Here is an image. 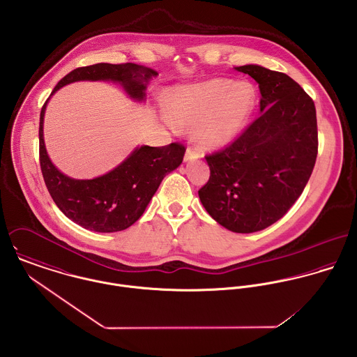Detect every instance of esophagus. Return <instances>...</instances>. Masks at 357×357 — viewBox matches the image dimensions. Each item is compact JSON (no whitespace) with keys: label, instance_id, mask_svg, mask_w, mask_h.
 Masks as SVG:
<instances>
[{"label":"esophagus","instance_id":"esophagus-1","mask_svg":"<svg viewBox=\"0 0 357 357\" xmlns=\"http://www.w3.org/2000/svg\"><path fill=\"white\" fill-rule=\"evenodd\" d=\"M201 156V151L198 149H192V147H188L185 155H184V160L188 162V160H192V159H197Z\"/></svg>","mask_w":357,"mask_h":357}]
</instances>
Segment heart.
Segmentation results:
<instances>
[{"mask_svg":"<svg viewBox=\"0 0 357 357\" xmlns=\"http://www.w3.org/2000/svg\"><path fill=\"white\" fill-rule=\"evenodd\" d=\"M255 88L248 82L214 78L177 88L169 102L167 125L194 126L204 147L220 149L236 139L255 108Z\"/></svg>","mask_w":357,"mask_h":357,"instance_id":"b5f03b06","label":"heart"}]
</instances>
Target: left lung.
I'll list each match as a JSON object with an SVG mask.
<instances>
[{
  "label": "left lung",
  "mask_w": 357,
  "mask_h": 357,
  "mask_svg": "<svg viewBox=\"0 0 357 357\" xmlns=\"http://www.w3.org/2000/svg\"><path fill=\"white\" fill-rule=\"evenodd\" d=\"M258 84L259 116L227 149L206 155V211L238 234L280 220L305 188L317 156L314 102L289 75L258 64L235 67Z\"/></svg>",
  "instance_id": "left-lung-1"
}]
</instances>
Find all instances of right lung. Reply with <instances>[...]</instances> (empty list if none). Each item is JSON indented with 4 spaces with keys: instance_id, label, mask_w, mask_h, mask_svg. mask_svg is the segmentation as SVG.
Wrapping results in <instances>:
<instances>
[{
    "instance_id": "right-lung-1",
    "label": "right lung",
    "mask_w": 357,
    "mask_h": 357,
    "mask_svg": "<svg viewBox=\"0 0 357 357\" xmlns=\"http://www.w3.org/2000/svg\"><path fill=\"white\" fill-rule=\"evenodd\" d=\"M156 75L153 68L135 63H98L68 73L54 86L51 96L77 81H112L121 84L129 98L143 102L147 84ZM48 100L40 115V165L53 202L66 217L85 229L118 232L129 228L142 217L163 177L181 165L185 147L180 143L163 147L142 146L100 177L71 178L57 170L45 149L44 115Z\"/></svg>"
}]
</instances>
